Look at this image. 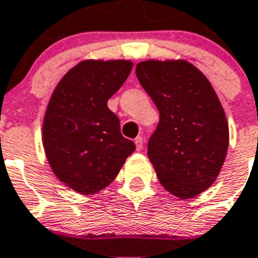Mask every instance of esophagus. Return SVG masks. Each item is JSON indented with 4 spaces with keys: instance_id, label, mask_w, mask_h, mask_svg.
<instances>
[{
    "instance_id": "1",
    "label": "esophagus",
    "mask_w": 258,
    "mask_h": 258,
    "mask_svg": "<svg viewBox=\"0 0 258 258\" xmlns=\"http://www.w3.org/2000/svg\"><path fill=\"white\" fill-rule=\"evenodd\" d=\"M135 146H137V150H142V148H144V138L142 137L135 138Z\"/></svg>"
}]
</instances>
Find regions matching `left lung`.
I'll return each instance as SVG.
<instances>
[{
	"instance_id": "obj_1",
	"label": "left lung",
	"mask_w": 258,
	"mask_h": 258,
	"mask_svg": "<svg viewBox=\"0 0 258 258\" xmlns=\"http://www.w3.org/2000/svg\"><path fill=\"white\" fill-rule=\"evenodd\" d=\"M135 74L160 113L148 142L158 180L182 200L196 197L216 180L228 149L220 101L207 76L184 60L142 61Z\"/></svg>"
}]
</instances>
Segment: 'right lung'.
<instances>
[{
    "mask_svg": "<svg viewBox=\"0 0 258 258\" xmlns=\"http://www.w3.org/2000/svg\"><path fill=\"white\" fill-rule=\"evenodd\" d=\"M131 70L127 60L82 61L51 94L42 131L45 153L54 175L81 194H94L110 184L135 150L108 108V100Z\"/></svg>",
    "mask_w": 258,
    "mask_h": 258,
    "instance_id": "right-lung-1",
    "label": "right lung"
}]
</instances>
